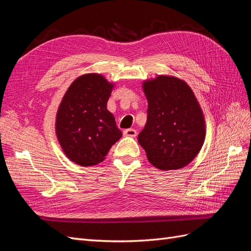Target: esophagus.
<instances>
[{"instance_id": "1", "label": "esophagus", "mask_w": 251, "mask_h": 251, "mask_svg": "<svg viewBox=\"0 0 251 251\" xmlns=\"http://www.w3.org/2000/svg\"><path fill=\"white\" fill-rule=\"evenodd\" d=\"M125 136H128V137H136L137 136V131L135 128H126L124 131Z\"/></svg>"}]
</instances>
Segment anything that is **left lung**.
<instances>
[{
  "label": "left lung",
  "mask_w": 251,
  "mask_h": 251,
  "mask_svg": "<svg viewBox=\"0 0 251 251\" xmlns=\"http://www.w3.org/2000/svg\"><path fill=\"white\" fill-rule=\"evenodd\" d=\"M149 102L148 120L138 135L151 164L162 171L192 162L205 139V121L198 100L187 83L159 75L142 85Z\"/></svg>",
  "instance_id": "left-lung-1"
}]
</instances>
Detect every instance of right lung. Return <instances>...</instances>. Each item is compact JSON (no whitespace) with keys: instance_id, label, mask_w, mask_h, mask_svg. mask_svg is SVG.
Instances as JSON below:
<instances>
[{"instance_id":"add662e5","label":"right lung","mask_w":251,"mask_h":251,"mask_svg":"<svg viewBox=\"0 0 251 251\" xmlns=\"http://www.w3.org/2000/svg\"><path fill=\"white\" fill-rule=\"evenodd\" d=\"M113 89L102 75L83 74L68 88L56 114L55 131L66 156L81 166L96 165L123 133L107 102Z\"/></svg>"}]
</instances>
